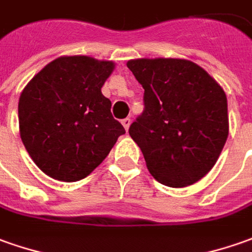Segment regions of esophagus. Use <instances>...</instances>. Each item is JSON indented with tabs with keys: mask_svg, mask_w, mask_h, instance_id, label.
I'll return each mask as SVG.
<instances>
[{
	"mask_svg": "<svg viewBox=\"0 0 252 252\" xmlns=\"http://www.w3.org/2000/svg\"><path fill=\"white\" fill-rule=\"evenodd\" d=\"M123 126H124V128H126V131H128V128H129V126H131V119L129 117H126V119H124L123 121Z\"/></svg>",
	"mask_w": 252,
	"mask_h": 252,
	"instance_id": "34e87169",
	"label": "esophagus"
}]
</instances>
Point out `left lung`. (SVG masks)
<instances>
[{
  "instance_id": "left-lung-1",
  "label": "left lung",
  "mask_w": 252,
  "mask_h": 252,
  "mask_svg": "<svg viewBox=\"0 0 252 252\" xmlns=\"http://www.w3.org/2000/svg\"><path fill=\"white\" fill-rule=\"evenodd\" d=\"M145 90V110L129 126L149 172L169 188L205 176L229 135L226 94L204 68L186 59H131Z\"/></svg>"
}]
</instances>
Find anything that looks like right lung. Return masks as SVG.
<instances>
[{
	"label": "right lung",
	"instance_id": "add662e5",
	"mask_svg": "<svg viewBox=\"0 0 252 252\" xmlns=\"http://www.w3.org/2000/svg\"><path fill=\"white\" fill-rule=\"evenodd\" d=\"M116 63L61 56L38 71L19 97V132L35 165L61 182L84 179L110 153L124 126L102 87Z\"/></svg>",
	"mask_w": 252,
	"mask_h": 252
}]
</instances>
